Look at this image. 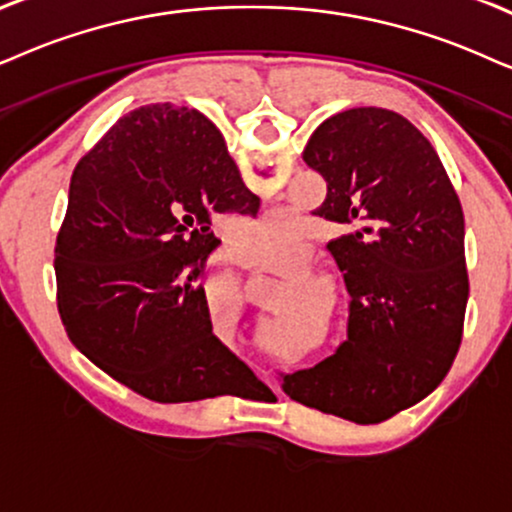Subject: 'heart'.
Segmentation results:
<instances>
[{"instance_id": "obj_1", "label": "heart", "mask_w": 512, "mask_h": 512, "mask_svg": "<svg viewBox=\"0 0 512 512\" xmlns=\"http://www.w3.org/2000/svg\"><path fill=\"white\" fill-rule=\"evenodd\" d=\"M295 215L290 210H274L250 224L248 262L255 267L276 264L297 250L300 238L295 234Z\"/></svg>"}]
</instances>
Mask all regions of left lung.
Returning <instances> with one entry per match:
<instances>
[{"instance_id":"8db88e82","label":"left lung","mask_w":512,"mask_h":512,"mask_svg":"<svg viewBox=\"0 0 512 512\" xmlns=\"http://www.w3.org/2000/svg\"><path fill=\"white\" fill-rule=\"evenodd\" d=\"M326 179L316 217L345 276L347 342L283 375L309 409L371 425L437 390L463 338L470 283L465 222L442 160L404 115L349 108L316 127L302 153Z\"/></svg>"}]
</instances>
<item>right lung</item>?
Returning a JSON list of instances; mask_svg holds the SVG:
<instances>
[{
	"label": "right lung",
	"instance_id": "right-lung-1",
	"mask_svg": "<svg viewBox=\"0 0 512 512\" xmlns=\"http://www.w3.org/2000/svg\"><path fill=\"white\" fill-rule=\"evenodd\" d=\"M257 212L219 129L151 103L115 122L77 163L56 238L58 314L73 345L160 404L262 385L215 338L200 286L212 219Z\"/></svg>",
	"mask_w": 512,
	"mask_h": 512
}]
</instances>
